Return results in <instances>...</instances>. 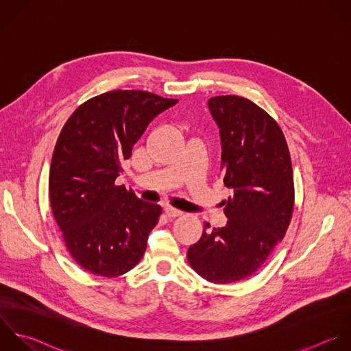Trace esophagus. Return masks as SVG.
Instances as JSON below:
<instances>
[{
  "label": "esophagus",
  "instance_id": "obj_1",
  "mask_svg": "<svg viewBox=\"0 0 351 351\" xmlns=\"http://www.w3.org/2000/svg\"><path fill=\"white\" fill-rule=\"evenodd\" d=\"M164 213H165V216H167L168 219H175V217H179V216L183 215V212H180V210H178V209H173V208H165Z\"/></svg>",
  "mask_w": 351,
  "mask_h": 351
}]
</instances>
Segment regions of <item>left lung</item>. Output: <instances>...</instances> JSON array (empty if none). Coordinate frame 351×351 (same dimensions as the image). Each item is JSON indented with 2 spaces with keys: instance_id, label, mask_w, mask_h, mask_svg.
<instances>
[{
  "instance_id": "8db88e82",
  "label": "left lung",
  "mask_w": 351,
  "mask_h": 351,
  "mask_svg": "<svg viewBox=\"0 0 351 351\" xmlns=\"http://www.w3.org/2000/svg\"><path fill=\"white\" fill-rule=\"evenodd\" d=\"M220 128L228 223H205L187 250L190 267L205 280L228 285L253 275L286 235L294 209V176L285 134L263 108L238 95L209 99Z\"/></svg>"
}]
</instances>
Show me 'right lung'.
<instances>
[{
  "mask_svg": "<svg viewBox=\"0 0 351 351\" xmlns=\"http://www.w3.org/2000/svg\"><path fill=\"white\" fill-rule=\"evenodd\" d=\"M176 102L113 90L83 102L64 124L51 157L49 199L68 253L84 271L117 278L143 257L161 206L114 182L147 124Z\"/></svg>",
  "mask_w": 351,
  "mask_h": 351,
  "instance_id": "add662e5",
  "label": "right lung"
}]
</instances>
